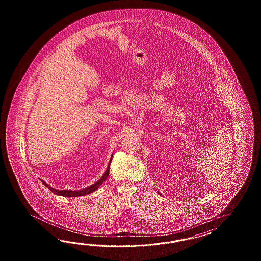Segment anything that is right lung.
Wrapping results in <instances>:
<instances>
[{
  "label": "right lung",
  "mask_w": 261,
  "mask_h": 261,
  "mask_svg": "<svg viewBox=\"0 0 261 261\" xmlns=\"http://www.w3.org/2000/svg\"><path fill=\"white\" fill-rule=\"evenodd\" d=\"M111 160H110L109 163H108V166H107V169H106L105 174L102 175V177L100 178V180L97 181L96 183L91 185V186H89V188L82 189V190H76V191H73V190H57V189L51 188L50 186H48V185L45 183L44 181H43V180H41V182L44 184L46 188H48L50 191H52L54 194L59 195V196H63V197H79V196H84V195H89L90 194V193H92L96 189H99V187H100V185L106 181V178L108 177V175H109V170H110V164H111Z\"/></svg>",
  "instance_id": "right-lung-1"
}]
</instances>
